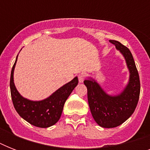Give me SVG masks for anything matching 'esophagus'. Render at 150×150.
Wrapping results in <instances>:
<instances>
[{
  "instance_id": "34e87169",
  "label": "esophagus",
  "mask_w": 150,
  "mask_h": 150,
  "mask_svg": "<svg viewBox=\"0 0 150 150\" xmlns=\"http://www.w3.org/2000/svg\"><path fill=\"white\" fill-rule=\"evenodd\" d=\"M79 82H83V81L85 80V78H86V76H85V75L83 74V73H81V74H79Z\"/></svg>"
}]
</instances>
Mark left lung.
<instances>
[{
  "instance_id": "8db88e82",
  "label": "left lung",
  "mask_w": 150,
  "mask_h": 150,
  "mask_svg": "<svg viewBox=\"0 0 150 150\" xmlns=\"http://www.w3.org/2000/svg\"><path fill=\"white\" fill-rule=\"evenodd\" d=\"M125 59L130 76L128 85L116 96H110L100 85L89 78L85 80L90 111L96 123L103 128L117 127L131 117L139 102L140 81L132 54L128 47L116 40H110Z\"/></svg>"
}]
</instances>
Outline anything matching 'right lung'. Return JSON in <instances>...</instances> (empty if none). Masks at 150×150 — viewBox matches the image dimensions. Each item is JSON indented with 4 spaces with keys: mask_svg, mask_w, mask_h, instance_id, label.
<instances>
[{
    "mask_svg": "<svg viewBox=\"0 0 150 150\" xmlns=\"http://www.w3.org/2000/svg\"><path fill=\"white\" fill-rule=\"evenodd\" d=\"M17 58L18 56L10 78L11 95L15 109L20 117L36 127L48 128L54 125L61 117L64 103L79 83L78 77L59 88L45 100L32 101L21 96L14 83V69Z\"/></svg>",
    "mask_w": 150,
    "mask_h": 150,
    "instance_id": "1",
    "label": "right lung"
}]
</instances>
